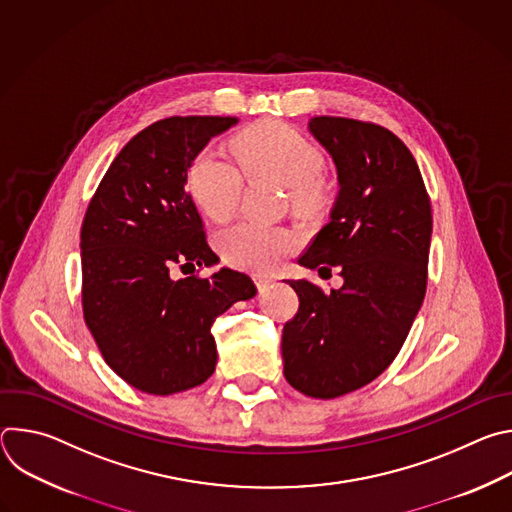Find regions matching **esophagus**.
Masks as SVG:
<instances>
[{"instance_id":"esophagus-1","label":"esophagus","mask_w":512,"mask_h":512,"mask_svg":"<svg viewBox=\"0 0 512 512\" xmlns=\"http://www.w3.org/2000/svg\"><path fill=\"white\" fill-rule=\"evenodd\" d=\"M253 279H255V285H257L261 291L269 289V287L275 283V279H271V277H267V275H255Z\"/></svg>"}]
</instances>
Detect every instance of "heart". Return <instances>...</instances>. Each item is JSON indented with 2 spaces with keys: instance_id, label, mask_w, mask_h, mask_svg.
Segmentation results:
<instances>
[{
  "instance_id": "1",
  "label": "heart",
  "mask_w": 512,
  "mask_h": 512,
  "mask_svg": "<svg viewBox=\"0 0 512 512\" xmlns=\"http://www.w3.org/2000/svg\"><path fill=\"white\" fill-rule=\"evenodd\" d=\"M233 152L247 174L265 176L285 186L296 204H312L318 198L316 180L322 174L324 158L296 129L279 121L257 123L235 137ZM188 188L208 218L227 221L239 204L243 176L225 154L206 148L190 162ZM216 245L225 261L235 267L269 271L294 249L296 239L279 227L239 223L218 235Z\"/></svg>"
}]
</instances>
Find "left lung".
Listing matches in <instances>:
<instances>
[{
  "mask_svg": "<svg viewBox=\"0 0 512 512\" xmlns=\"http://www.w3.org/2000/svg\"><path fill=\"white\" fill-rule=\"evenodd\" d=\"M308 131L336 166L328 223L300 265L340 269L330 294L306 281L300 310L283 326L287 383L334 399L375 381L399 354L423 304L431 206L417 162L389 129L344 117H312Z\"/></svg>",
  "mask_w": 512,
  "mask_h": 512,
  "instance_id": "8db88e82",
  "label": "left lung"
}]
</instances>
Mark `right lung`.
Segmentation results:
<instances>
[{
    "label": "right lung",
    "mask_w": 512,
    "mask_h": 512,
    "mask_svg": "<svg viewBox=\"0 0 512 512\" xmlns=\"http://www.w3.org/2000/svg\"><path fill=\"white\" fill-rule=\"evenodd\" d=\"M237 117H168L127 141L101 180L81 229L85 322L109 367L131 387L174 395L216 367L210 326L251 300L249 275L221 267L174 279L172 269L212 267L202 218L186 192L188 168Z\"/></svg>",
    "instance_id": "add662e5"
}]
</instances>
